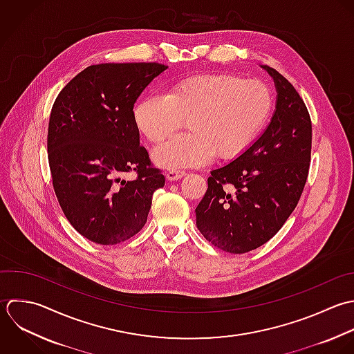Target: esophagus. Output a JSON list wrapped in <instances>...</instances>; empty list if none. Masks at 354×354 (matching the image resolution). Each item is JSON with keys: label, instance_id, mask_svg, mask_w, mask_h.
I'll use <instances>...</instances> for the list:
<instances>
[{"label": "esophagus", "instance_id": "esophagus-1", "mask_svg": "<svg viewBox=\"0 0 354 354\" xmlns=\"http://www.w3.org/2000/svg\"><path fill=\"white\" fill-rule=\"evenodd\" d=\"M186 175V172L185 171H175V169H172V171H168L167 174H165V178L168 179V180H178V179H182L183 176Z\"/></svg>", "mask_w": 354, "mask_h": 354}]
</instances>
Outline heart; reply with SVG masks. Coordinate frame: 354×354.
I'll use <instances>...</instances> for the list:
<instances>
[{"instance_id":"1","label":"heart","mask_w":354,"mask_h":354,"mask_svg":"<svg viewBox=\"0 0 354 354\" xmlns=\"http://www.w3.org/2000/svg\"><path fill=\"white\" fill-rule=\"evenodd\" d=\"M273 109V92L263 81L227 73L197 74L174 82L167 95L140 99L133 120L153 145L172 136L188 120L189 133L153 153L157 165L179 169L205 164L215 154L222 160L241 156L268 125Z\"/></svg>"}]
</instances>
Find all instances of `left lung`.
I'll list each match as a JSON object with an SVG mask.
<instances>
[{
    "mask_svg": "<svg viewBox=\"0 0 354 354\" xmlns=\"http://www.w3.org/2000/svg\"><path fill=\"white\" fill-rule=\"evenodd\" d=\"M277 100L270 124L241 156L211 171L196 208L200 233L230 254L268 243L286 223L304 192L312 153V121L305 102L277 70Z\"/></svg>",
    "mask_w": 354,
    "mask_h": 354,
    "instance_id": "obj_1",
    "label": "left lung"
}]
</instances>
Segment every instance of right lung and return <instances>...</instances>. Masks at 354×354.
Segmentation results:
<instances>
[{"instance_id": "right-lung-1", "label": "right lung", "mask_w": 354, "mask_h": 354, "mask_svg": "<svg viewBox=\"0 0 354 354\" xmlns=\"http://www.w3.org/2000/svg\"><path fill=\"white\" fill-rule=\"evenodd\" d=\"M168 66L102 63L57 95L48 127V161L63 214L85 239L114 245L142 230L153 193L165 185L139 143L133 104ZM135 171L132 181L122 179Z\"/></svg>"}]
</instances>
